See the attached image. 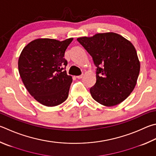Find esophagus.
<instances>
[{"label": "esophagus", "instance_id": "1", "mask_svg": "<svg viewBox=\"0 0 156 156\" xmlns=\"http://www.w3.org/2000/svg\"><path fill=\"white\" fill-rule=\"evenodd\" d=\"M83 77V74H81L80 76H76V78H77L78 79H81Z\"/></svg>", "mask_w": 156, "mask_h": 156}]
</instances>
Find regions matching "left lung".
Here are the masks:
<instances>
[{"label":"left lung","instance_id":"1","mask_svg":"<svg viewBox=\"0 0 156 156\" xmlns=\"http://www.w3.org/2000/svg\"><path fill=\"white\" fill-rule=\"evenodd\" d=\"M92 56L96 83L90 89L92 98L106 106L117 105L134 90L140 72V62L131 42L119 34H96L77 39Z\"/></svg>","mask_w":156,"mask_h":156}]
</instances>
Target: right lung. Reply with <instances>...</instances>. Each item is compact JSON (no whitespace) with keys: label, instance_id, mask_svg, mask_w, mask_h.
<instances>
[{"label":"right lung","instance_id":"add662e5","mask_svg":"<svg viewBox=\"0 0 156 156\" xmlns=\"http://www.w3.org/2000/svg\"><path fill=\"white\" fill-rule=\"evenodd\" d=\"M73 38L60 41L35 39L24 48L18 60L22 82L30 94L46 106H55L68 97L72 77L67 74L65 52Z\"/></svg>","mask_w":156,"mask_h":156}]
</instances>
